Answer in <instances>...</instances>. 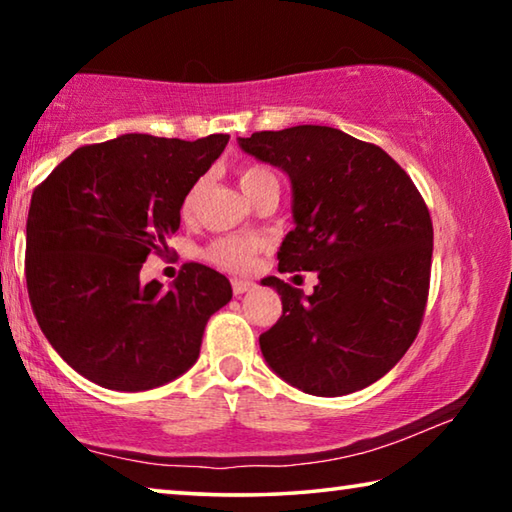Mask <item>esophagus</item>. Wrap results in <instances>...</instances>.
I'll list each match as a JSON object with an SVG mask.
<instances>
[{
  "label": "esophagus",
  "instance_id": "esophagus-1",
  "mask_svg": "<svg viewBox=\"0 0 512 512\" xmlns=\"http://www.w3.org/2000/svg\"><path fill=\"white\" fill-rule=\"evenodd\" d=\"M253 287L255 284L250 280H241V277H235V280H232V291H235V296H241V293H246Z\"/></svg>",
  "mask_w": 512,
  "mask_h": 512
}]
</instances>
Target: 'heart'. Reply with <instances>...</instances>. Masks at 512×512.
Returning <instances> with one entry per match:
<instances>
[{
    "mask_svg": "<svg viewBox=\"0 0 512 512\" xmlns=\"http://www.w3.org/2000/svg\"><path fill=\"white\" fill-rule=\"evenodd\" d=\"M275 176L266 167L259 164H250V167L239 169V185L248 196L253 189L262 183V180H273ZM201 183H194L192 189L185 194L183 201V216H192L198 196H201ZM259 250V241L253 237H241V235H228L214 239L210 246L203 250V257L207 262H212L228 271H248L255 262V255Z\"/></svg>",
    "mask_w": 512,
    "mask_h": 512,
    "instance_id": "heart-1",
    "label": "heart"
}]
</instances>
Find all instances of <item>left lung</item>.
I'll list each match as a JSON object with an SVG mask.
<instances>
[{
	"label": "left lung",
	"instance_id": "obj_1",
	"mask_svg": "<svg viewBox=\"0 0 512 512\" xmlns=\"http://www.w3.org/2000/svg\"><path fill=\"white\" fill-rule=\"evenodd\" d=\"M241 149L289 173L293 228L280 273L316 271L305 298L266 277L282 316L259 336L277 375L309 395L375 384L411 348L429 298L433 225L418 187L377 144L329 126L239 137Z\"/></svg>",
	"mask_w": 512,
	"mask_h": 512
}]
</instances>
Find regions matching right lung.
Segmentation results:
<instances>
[{"mask_svg":"<svg viewBox=\"0 0 512 512\" xmlns=\"http://www.w3.org/2000/svg\"><path fill=\"white\" fill-rule=\"evenodd\" d=\"M228 140L128 133L81 146L33 189L29 300L51 348L85 379L137 393L196 363L207 320L232 298L228 277L189 262L164 289L140 271L167 250L185 194Z\"/></svg>","mask_w":512,"mask_h":512,"instance_id":"right-lung-1","label":"right lung"}]
</instances>
